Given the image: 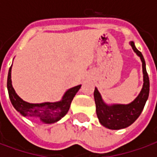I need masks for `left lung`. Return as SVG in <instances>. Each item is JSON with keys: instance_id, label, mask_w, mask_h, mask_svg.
I'll return each mask as SVG.
<instances>
[{"instance_id": "obj_1", "label": "left lung", "mask_w": 157, "mask_h": 157, "mask_svg": "<svg viewBox=\"0 0 157 157\" xmlns=\"http://www.w3.org/2000/svg\"><path fill=\"white\" fill-rule=\"evenodd\" d=\"M133 50L140 58L143 71V87L138 97L128 104H111L109 105L102 100V96L97 87L94 90L96 112L102 125L109 129H121L128 127L139 118L147 101L150 92V81L145 68V59L136 48L135 43L129 42Z\"/></svg>"}]
</instances>
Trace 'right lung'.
<instances>
[{
    "label": "right lung",
    "mask_w": 157,
    "mask_h": 157,
    "mask_svg": "<svg viewBox=\"0 0 157 157\" xmlns=\"http://www.w3.org/2000/svg\"><path fill=\"white\" fill-rule=\"evenodd\" d=\"M12 66L10 67L7 76V90L11 102L22 116L39 119L44 124H54L61 119L68 113L71 103L74 97L81 88L82 85L76 86L67 90L62 99L55 102L29 103L23 101L17 93L12 85Z\"/></svg>",
    "instance_id": "add662e5"
}]
</instances>
